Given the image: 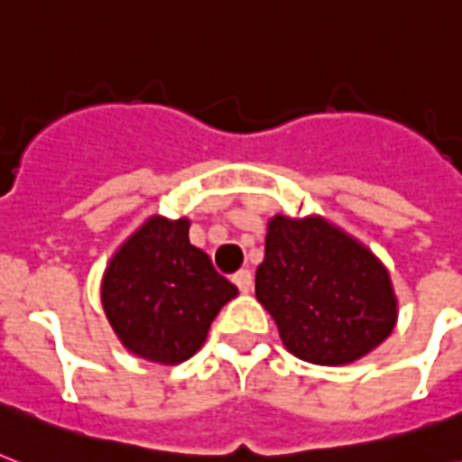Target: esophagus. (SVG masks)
<instances>
[{"label": "esophagus", "mask_w": 462, "mask_h": 462, "mask_svg": "<svg viewBox=\"0 0 462 462\" xmlns=\"http://www.w3.org/2000/svg\"><path fill=\"white\" fill-rule=\"evenodd\" d=\"M232 282L237 285L239 292H249V290L254 288L252 271H246V268H242V271H237V273L232 275Z\"/></svg>", "instance_id": "obj_1"}]
</instances>
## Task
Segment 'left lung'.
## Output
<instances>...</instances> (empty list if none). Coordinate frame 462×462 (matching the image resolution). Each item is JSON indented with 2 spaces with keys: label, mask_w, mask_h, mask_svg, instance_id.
I'll use <instances>...</instances> for the list:
<instances>
[{
  "label": "left lung",
  "mask_w": 462,
  "mask_h": 462,
  "mask_svg": "<svg viewBox=\"0 0 462 462\" xmlns=\"http://www.w3.org/2000/svg\"><path fill=\"white\" fill-rule=\"evenodd\" d=\"M256 300L273 316L282 345L323 366L365 357L398 321L386 266L321 216L271 217Z\"/></svg>",
  "instance_id": "left-lung-1"
}]
</instances>
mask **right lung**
Instances as JSON below:
<instances>
[{
    "label": "right lung",
    "mask_w": 462,
    "mask_h": 462,
    "mask_svg": "<svg viewBox=\"0 0 462 462\" xmlns=\"http://www.w3.org/2000/svg\"><path fill=\"white\" fill-rule=\"evenodd\" d=\"M237 288L208 254L189 242V220L148 217L105 268L100 300L126 350L158 365H180L206 343L217 311Z\"/></svg>",
    "instance_id": "obj_1"
}]
</instances>
